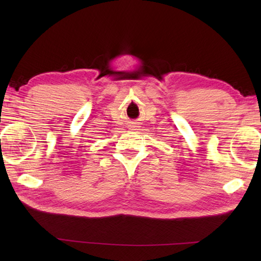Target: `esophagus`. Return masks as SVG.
Wrapping results in <instances>:
<instances>
[{
	"instance_id": "esophagus-1",
	"label": "esophagus",
	"mask_w": 261,
	"mask_h": 261,
	"mask_svg": "<svg viewBox=\"0 0 261 261\" xmlns=\"http://www.w3.org/2000/svg\"><path fill=\"white\" fill-rule=\"evenodd\" d=\"M136 127H137V125H131V127H130V129H132V130H137V129H136Z\"/></svg>"
}]
</instances>
